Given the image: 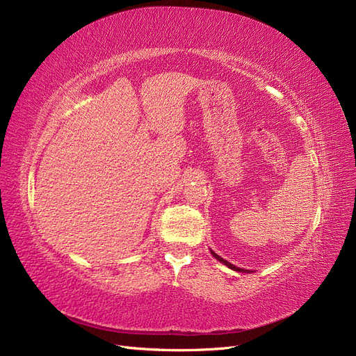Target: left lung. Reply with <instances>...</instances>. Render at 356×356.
Returning a JSON list of instances; mask_svg holds the SVG:
<instances>
[{
  "label": "left lung",
  "instance_id": "obj_1",
  "mask_svg": "<svg viewBox=\"0 0 356 356\" xmlns=\"http://www.w3.org/2000/svg\"><path fill=\"white\" fill-rule=\"evenodd\" d=\"M211 254L215 257V258H217V260L218 261H221L222 264H225V266H227L229 268H232V270H236V272H242V273H246V272H250V270H243V268H241V267H236V266H233L232 263H229L227 260H224V258H221L220 255H217V254H215L213 251H211Z\"/></svg>",
  "mask_w": 356,
  "mask_h": 356
}]
</instances>
